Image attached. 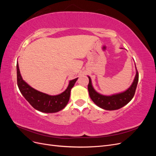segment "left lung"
<instances>
[{
  "instance_id": "obj_1",
  "label": "left lung",
  "mask_w": 156,
  "mask_h": 156,
  "mask_svg": "<svg viewBox=\"0 0 156 156\" xmlns=\"http://www.w3.org/2000/svg\"><path fill=\"white\" fill-rule=\"evenodd\" d=\"M88 77L89 79L88 90L91 100L99 107L108 111L119 109L127 105L133 99L139 81V73L136 68L135 77L133 83L128 88L120 93L112 94L110 96H105L96 91V90L92 86L90 77L89 76H88Z\"/></svg>"
}]
</instances>
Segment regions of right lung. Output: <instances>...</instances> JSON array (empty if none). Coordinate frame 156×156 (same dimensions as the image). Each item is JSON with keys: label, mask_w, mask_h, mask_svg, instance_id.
I'll return each mask as SVG.
<instances>
[{"label": "right lung", "mask_w": 156, "mask_h": 156, "mask_svg": "<svg viewBox=\"0 0 156 156\" xmlns=\"http://www.w3.org/2000/svg\"><path fill=\"white\" fill-rule=\"evenodd\" d=\"M78 78L70 80L67 88L60 94L51 96L40 92L29 85L22 76L17 64V81L19 89L27 101L35 109L42 112L53 113L61 111L66 106L69 100L71 90L73 87Z\"/></svg>", "instance_id": "add662e5"}]
</instances>
